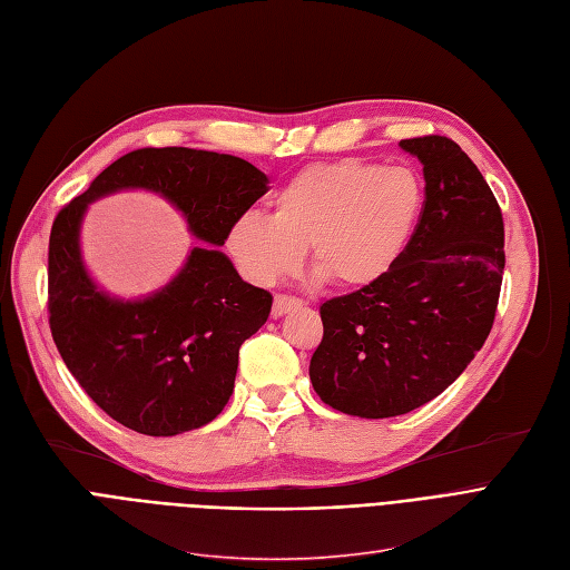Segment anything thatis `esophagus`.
Masks as SVG:
<instances>
[{
	"instance_id": "esophagus-1",
	"label": "esophagus",
	"mask_w": 570,
	"mask_h": 570,
	"mask_svg": "<svg viewBox=\"0 0 570 570\" xmlns=\"http://www.w3.org/2000/svg\"><path fill=\"white\" fill-rule=\"evenodd\" d=\"M296 307H301V301H296V298H288V296H274V303H272V317H274V320H277V317H284L286 312L296 309Z\"/></svg>"
}]
</instances>
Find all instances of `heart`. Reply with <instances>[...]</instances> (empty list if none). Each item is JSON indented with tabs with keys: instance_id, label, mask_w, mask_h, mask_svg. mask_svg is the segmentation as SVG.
<instances>
[{
	"instance_id": "heart-1",
	"label": "heart",
	"mask_w": 570,
	"mask_h": 570,
	"mask_svg": "<svg viewBox=\"0 0 570 570\" xmlns=\"http://www.w3.org/2000/svg\"><path fill=\"white\" fill-rule=\"evenodd\" d=\"M425 210V183L409 166L356 159L314 164L272 197L269 218L244 214L227 250L246 279L269 286L301 265L341 288L381 282L404 256Z\"/></svg>"
}]
</instances>
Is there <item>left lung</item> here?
Returning <instances> with one entry per match:
<instances>
[{"mask_svg": "<svg viewBox=\"0 0 570 570\" xmlns=\"http://www.w3.org/2000/svg\"><path fill=\"white\" fill-rule=\"evenodd\" d=\"M425 176V210L404 256L377 284L320 307L309 362L322 402L356 417H394L432 402L487 343L504 269L500 206L446 136L399 142Z\"/></svg>", "mask_w": 570, "mask_h": 570, "instance_id": "obj_1", "label": "left lung"}]
</instances>
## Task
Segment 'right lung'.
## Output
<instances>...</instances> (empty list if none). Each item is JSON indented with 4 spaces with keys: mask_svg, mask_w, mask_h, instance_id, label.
Instances as JSON below:
<instances>
[{
    "mask_svg": "<svg viewBox=\"0 0 570 570\" xmlns=\"http://www.w3.org/2000/svg\"><path fill=\"white\" fill-rule=\"evenodd\" d=\"M124 188L171 203L203 244L171 283L140 299L108 294L80 256L88 206ZM267 189L256 166L193 147L119 157L60 210L49 239V324L62 362L94 402L140 434L208 425L235 390L239 347L269 317L272 296L246 284L218 248Z\"/></svg>",
    "mask_w": 570,
    "mask_h": 570,
    "instance_id": "add662e5",
    "label": "right lung"
}]
</instances>
